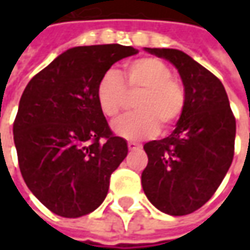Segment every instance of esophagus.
<instances>
[{
    "label": "esophagus",
    "mask_w": 250,
    "mask_h": 250,
    "mask_svg": "<svg viewBox=\"0 0 250 250\" xmlns=\"http://www.w3.org/2000/svg\"><path fill=\"white\" fill-rule=\"evenodd\" d=\"M139 147L140 146L138 143H133V142H129V143H128V149H129L130 151H132V150H138Z\"/></svg>",
    "instance_id": "1"
}]
</instances>
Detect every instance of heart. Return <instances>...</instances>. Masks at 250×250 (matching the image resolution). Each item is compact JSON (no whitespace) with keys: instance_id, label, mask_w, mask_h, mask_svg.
I'll return each mask as SVG.
<instances>
[{"instance_id":"obj_1","label":"heart","mask_w":250,"mask_h":250,"mask_svg":"<svg viewBox=\"0 0 250 250\" xmlns=\"http://www.w3.org/2000/svg\"><path fill=\"white\" fill-rule=\"evenodd\" d=\"M136 97V112L114 125L122 138L140 140L172 128L185 110L187 96L182 84L172 79V71L164 61L154 57L133 60L121 75L110 69L100 78L96 87L97 104L101 112L115 121L129 104V97Z\"/></svg>"}]
</instances>
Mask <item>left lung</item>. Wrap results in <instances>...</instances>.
Wrapping results in <instances>:
<instances>
[{"label":"left lung","instance_id":"1","mask_svg":"<svg viewBox=\"0 0 250 250\" xmlns=\"http://www.w3.org/2000/svg\"><path fill=\"white\" fill-rule=\"evenodd\" d=\"M178 69L187 96L172 133L147 142L142 187L150 203L169 216H185L214 195L234 159L235 117L220 79L184 51L145 48Z\"/></svg>","mask_w":250,"mask_h":250}]
</instances>
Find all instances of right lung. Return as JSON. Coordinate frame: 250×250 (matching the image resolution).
Segmentation results:
<instances>
[{
	"label": "right lung",
	"instance_id": "add662e5",
	"mask_svg": "<svg viewBox=\"0 0 250 250\" xmlns=\"http://www.w3.org/2000/svg\"><path fill=\"white\" fill-rule=\"evenodd\" d=\"M138 53L121 44L73 47L27 83L14 122L15 147L26 185L54 214L86 216L107 196L128 145L112 135L96 87L112 63Z\"/></svg>",
	"mask_w": 250,
	"mask_h": 250
}]
</instances>
